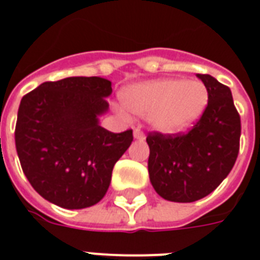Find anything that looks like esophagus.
<instances>
[{
  "instance_id": "34e87169",
  "label": "esophagus",
  "mask_w": 260,
  "mask_h": 260,
  "mask_svg": "<svg viewBox=\"0 0 260 260\" xmlns=\"http://www.w3.org/2000/svg\"><path fill=\"white\" fill-rule=\"evenodd\" d=\"M134 138L136 140H144V134L140 129H135L134 131Z\"/></svg>"
}]
</instances>
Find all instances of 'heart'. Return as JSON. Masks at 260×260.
Here are the masks:
<instances>
[{
    "mask_svg": "<svg viewBox=\"0 0 260 260\" xmlns=\"http://www.w3.org/2000/svg\"><path fill=\"white\" fill-rule=\"evenodd\" d=\"M120 99L126 112L147 116L152 129L172 135L192 125L203 114L209 91L199 80L164 77L126 87Z\"/></svg>",
    "mask_w": 260,
    "mask_h": 260,
    "instance_id": "heart-1",
    "label": "heart"
}]
</instances>
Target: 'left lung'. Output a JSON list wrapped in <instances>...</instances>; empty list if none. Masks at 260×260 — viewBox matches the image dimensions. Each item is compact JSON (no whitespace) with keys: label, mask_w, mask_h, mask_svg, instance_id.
<instances>
[{"label":"left lung","mask_w":260,"mask_h":260,"mask_svg":"<svg viewBox=\"0 0 260 260\" xmlns=\"http://www.w3.org/2000/svg\"><path fill=\"white\" fill-rule=\"evenodd\" d=\"M209 91L201 120L185 135L150 134L148 176L158 195L191 203L205 198L231 173L239 154L240 116L231 88L210 75H196Z\"/></svg>","instance_id":"8db88e82"}]
</instances>
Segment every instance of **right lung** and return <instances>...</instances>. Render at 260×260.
<instances>
[{
	"instance_id": "obj_1",
	"label": "right lung",
	"mask_w": 260,
	"mask_h": 260,
	"mask_svg": "<svg viewBox=\"0 0 260 260\" xmlns=\"http://www.w3.org/2000/svg\"><path fill=\"white\" fill-rule=\"evenodd\" d=\"M112 82L73 76L46 82L23 96L15 142L25 177L43 199L86 209L108 192L112 172L134 140L99 125L109 112Z\"/></svg>"
}]
</instances>
